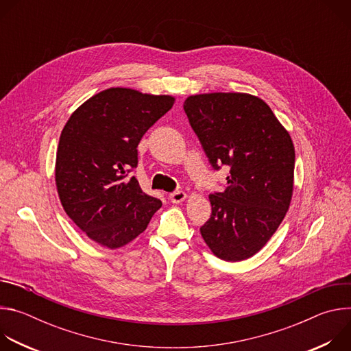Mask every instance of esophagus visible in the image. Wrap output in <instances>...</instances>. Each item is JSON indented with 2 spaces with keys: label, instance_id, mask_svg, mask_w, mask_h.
I'll use <instances>...</instances> for the list:
<instances>
[{
  "label": "esophagus",
  "instance_id": "1",
  "mask_svg": "<svg viewBox=\"0 0 351 351\" xmlns=\"http://www.w3.org/2000/svg\"><path fill=\"white\" fill-rule=\"evenodd\" d=\"M186 193L184 191H173V193H171L169 194V199L172 203H175V204H179V203H182V202H184L186 199Z\"/></svg>",
  "mask_w": 351,
  "mask_h": 351
}]
</instances>
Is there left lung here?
Returning <instances> with one entry per match:
<instances>
[{
	"instance_id": "obj_1",
	"label": "left lung",
	"mask_w": 351,
	"mask_h": 351,
	"mask_svg": "<svg viewBox=\"0 0 351 351\" xmlns=\"http://www.w3.org/2000/svg\"><path fill=\"white\" fill-rule=\"evenodd\" d=\"M183 108L213 168H230L225 191L208 197L211 218L199 232L221 260L253 257L276 232L291 202V137L268 104L247 93L195 94Z\"/></svg>"
}]
</instances>
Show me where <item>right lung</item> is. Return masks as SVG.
<instances>
[{
	"label": "right lung",
	"instance_id": "1",
	"mask_svg": "<svg viewBox=\"0 0 351 351\" xmlns=\"http://www.w3.org/2000/svg\"><path fill=\"white\" fill-rule=\"evenodd\" d=\"M172 95L112 87L88 98L62 129L56 183L68 217L93 241L111 250L143 233L161 208L129 172L144 133L173 106Z\"/></svg>",
	"mask_w": 351,
	"mask_h": 351
}]
</instances>
